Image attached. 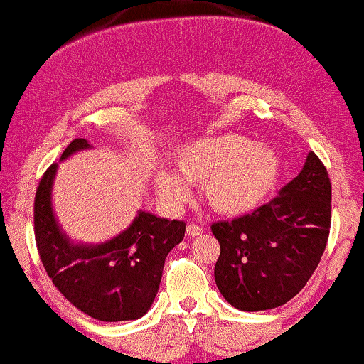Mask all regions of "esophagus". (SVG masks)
Here are the masks:
<instances>
[{"mask_svg": "<svg viewBox=\"0 0 364 364\" xmlns=\"http://www.w3.org/2000/svg\"><path fill=\"white\" fill-rule=\"evenodd\" d=\"M202 232H203L202 225H198V224H188V225H186V235H188V236L195 237V236L202 235Z\"/></svg>", "mask_w": 364, "mask_h": 364, "instance_id": "obj_1", "label": "esophagus"}]
</instances>
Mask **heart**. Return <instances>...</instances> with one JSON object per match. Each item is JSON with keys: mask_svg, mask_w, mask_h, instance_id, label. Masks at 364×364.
Instances as JSON below:
<instances>
[{"mask_svg": "<svg viewBox=\"0 0 364 364\" xmlns=\"http://www.w3.org/2000/svg\"><path fill=\"white\" fill-rule=\"evenodd\" d=\"M173 162L174 173L157 171L154 176L157 195L168 205L179 207L190 198L188 185H202L208 207L228 217L262 207L281 178L277 152L237 133L188 141L176 150Z\"/></svg>", "mask_w": 364, "mask_h": 364, "instance_id": "heart-1", "label": "heart"}]
</instances>
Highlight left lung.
<instances>
[{
  "label": "left lung",
  "instance_id": "left-lung-1",
  "mask_svg": "<svg viewBox=\"0 0 364 364\" xmlns=\"http://www.w3.org/2000/svg\"><path fill=\"white\" fill-rule=\"evenodd\" d=\"M332 186L315 152L275 198L252 214L212 224L220 245L217 289L241 311L282 306L306 286L330 231Z\"/></svg>",
  "mask_w": 364,
  "mask_h": 364
}]
</instances>
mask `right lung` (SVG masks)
<instances>
[{
  "label": "right lung",
  "mask_w": 364,
  "mask_h": 364,
  "mask_svg": "<svg viewBox=\"0 0 364 364\" xmlns=\"http://www.w3.org/2000/svg\"><path fill=\"white\" fill-rule=\"evenodd\" d=\"M92 149L75 139L61 161ZM58 164L44 173L34 202L41 260L58 291L75 308L101 321L139 320L156 299L166 257L185 237L186 224L139 210L124 231L102 243H78L58 223L53 185Z\"/></svg>",
  "instance_id": "right-lung-1"
}]
</instances>
